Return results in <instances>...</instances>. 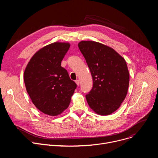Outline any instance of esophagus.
<instances>
[{
    "label": "esophagus",
    "mask_w": 158,
    "mask_h": 158,
    "mask_svg": "<svg viewBox=\"0 0 158 158\" xmlns=\"http://www.w3.org/2000/svg\"><path fill=\"white\" fill-rule=\"evenodd\" d=\"M76 84L79 86V84H80V81H79V80H76Z\"/></svg>",
    "instance_id": "34e87169"
}]
</instances>
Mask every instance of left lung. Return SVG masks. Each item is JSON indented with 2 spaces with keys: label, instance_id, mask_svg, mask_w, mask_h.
Instances as JSON below:
<instances>
[{
  "label": "left lung",
  "instance_id": "obj_1",
  "mask_svg": "<svg viewBox=\"0 0 158 158\" xmlns=\"http://www.w3.org/2000/svg\"><path fill=\"white\" fill-rule=\"evenodd\" d=\"M78 47L93 79V89L85 96L87 102L96 114L110 115L118 109L127 93L126 62L114 49L98 42L82 40Z\"/></svg>",
  "mask_w": 158,
  "mask_h": 158
}]
</instances>
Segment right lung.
I'll use <instances>...</instances> for the list:
<instances>
[{"label":"right lung","mask_w":158,"mask_h":158,"mask_svg":"<svg viewBox=\"0 0 158 158\" xmlns=\"http://www.w3.org/2000/svg\"><path fill=\"white\" fill-rule=\"evenodd\" d=\"M69 48L68 42L47 45L34 54L24 71V83L32 103L49 116H58L69 107L77 87L61 67Z\"/></svg>","instance_id":"1"}]
</instances>
